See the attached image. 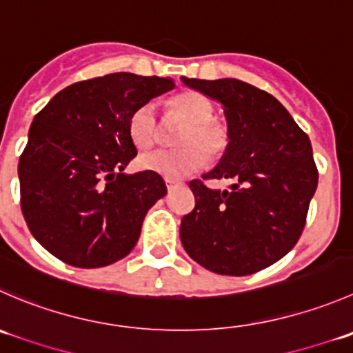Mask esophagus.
Segmentation results:
<instances>
[{
  "instance_id": "obj_1",
  "label": "esophagus",
  "mask_w": 353,
  "mask_h": 353,
  "mask_svg": "<svg viewBox=\"0 0 353 353\" xmlns=\"http://www.w3.org/2000/svg\"><path fill=\"white\" fill-rule=\"evenodd\" d=\"M165 184H167V190L169 191H174L176 188L181 186V183H177V181H170V179H165Z\"/></svg>"
}]
</instances>
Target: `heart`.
Here are the masks:
<instances>
[{"label":"heart","instance_id":"1","mask_svg":"<svg viewBox=\"0 0 353 353\" xmlns=\"http://www.w3.org/2000/svg\"><path fill=\"white\" fill-rule=\"evenodd\" d=\"M170 108L186 121L177 136L176 150H153L138 157V167L165 179L179 181L200 170L208 159H219L228 146V131L214 119L215 107L205 94L186 91L170 100ZM128 131L132 143L148 148L159 139V117L153 103H143L131 112Z\"/></svg>","mask_w":353,"mask_h":353}]
</instances>
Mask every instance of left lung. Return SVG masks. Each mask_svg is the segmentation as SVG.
Masks as SVG:
<instances>
[{
  "mask_svg": "<svg viewBox=\"0 0 353 353\" xmlns=\"http://www.w3.org/2000/svg\"><path fill=\"white\" fill-rule=\"evenodd\" d=\"M181 81L224 108L229 143L203 179L231 183L214 190L191 181L196 203L181 221V243L217 274L262 271L283 259L305 228L319 177L309 136L272 94L248 82Z\"/></svg>",
  "mask_w": 353,
  "mask_h": 353,
  "instance_id": "obj_1",
  "label": "left lung"
}]
</instances>
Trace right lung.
Returning a JSON list of instances; mask_svg holds the SVG:
<instances>
[{
    "label": "right lung",
    "instance_id": "1",
    "mask_svg": "<svg viewBox=\"0 0 353 353\" xmlns=\"http://www.w3.org/2000/svg\"><path fill=\"white\" fill-rule=\"evenodd\" d=\"M172 79L117 72L75 82L34 117L20 155V205L34 238L82 269L124 259L167 188L152 172L125 174L138 155L131 112L174 90Z\"/></svg>",
    "mask_w": 353,
    "mask_h": 353
}]
</instances>
